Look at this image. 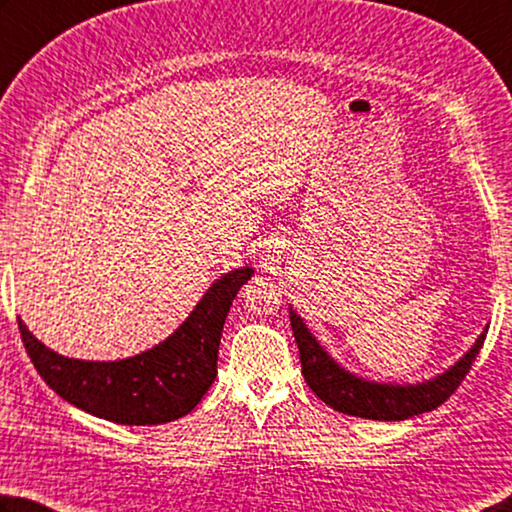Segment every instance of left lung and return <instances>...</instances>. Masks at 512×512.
I'll return each mask as SVG.
<instances>
[{
  "label": "left lung",
  "instance_id": "1",
  "mask_svg": "<svg viewBox=\"0 0 512 512\" xmlns=\"http://www.w3.org/2000/svg\"><path fill=\"white\" fill-rule=\"evenodd\" d=\"M291 327L297 349H300L302 376L306 385L313 389V394L333 410L349 416L371 418V421H405L410 416L436 410L457 392L461 380L466 378L479 349L483 347V340H486V333H481L475 347L443 376L421 385L403 387L369 383V380L353 376L336 365L329 353L315 342L311 331L304 327L295 311H291Z\"/></svg>",
  "mask_w": 512,
  "mask_h": 512
}]
</instances>
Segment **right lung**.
<instances>
[{"mask_svg":"<svg viewBox=\"0 0 512 512\" xmlns=\"http://www.w3.org/2000/svg\"><path fill=\"white\" fill-rule=\"evenodd\" d=\"M253 268H237L203 295L170 338L134 358L87 362L46 349L17 318L37 374L55 394L120 425H161L192 412L217 376V353L230 304Z\"/></svg>","mask_w":512,"mask_h":512,"instance_id":"add662e5","label":"right lung"}]
</instances>
